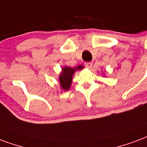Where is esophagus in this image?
I'll use <instances>...</instances> for the list:
<instances>
[{"instance_id": "1", "label": "esophagus", "mask_w": 147, "mask_h": 147, "mask_svg": "<svg viewBox=\"0 0 147 147\" xmlns=\"http://www.w3.org/2000/svg\"><path fill=\"white\" fill-rule=\"evenodd\" d=\"M85 65H86V68L91 69L92 66V62H86V63H85Z\"/></svg>"}]
</instances>
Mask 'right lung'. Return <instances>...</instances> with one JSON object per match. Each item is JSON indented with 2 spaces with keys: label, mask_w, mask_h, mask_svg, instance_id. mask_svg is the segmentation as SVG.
Masks as SVG:
<instances>
[{
  "label": "right lung",
  "mask_w": 147,
  "mask_h": 147,
  "mask_svg": "<svg viewBox=\"0 0 147 147\" xmlns=\"http://www.w3.org/2000/svg\"><path fill=\"white\" fill-rule=\"evenodd\" d=\"M83 69L82 65H78L75 69L70 68V67H64L62 68V72L59 76V82L60 85L63 90H69L70 88L71 83V79H72V76L74 72L76 70H80Z\"/></svg>",
  "instance_id": "add662e5"
}]
</instances>
